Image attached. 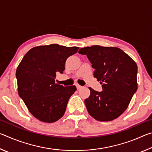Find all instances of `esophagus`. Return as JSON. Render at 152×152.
Segmentation results:
<instances>
[{"label":"esophagus","instance_id":"obj_1","mask_svg":"<svg viewBox=\"0 0 152 152\" xmlns=\"http://www.w3.org/2000/svg\"><path fill=\"white\" fill-rule=\"evenodd\" d=\"M76 88H77V89H80L82 88V86L79 85V84H76Z\"/></svg>","mask_w":152,"mask_h":152}]
</instances>
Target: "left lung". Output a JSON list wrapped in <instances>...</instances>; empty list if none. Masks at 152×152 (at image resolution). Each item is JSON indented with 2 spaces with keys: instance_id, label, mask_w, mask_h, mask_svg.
<instances>
[{
  "instance_id": "1",
  "label": "left lung",
  "mask_w": 152,
  "mask_h": 152,
  "mask_svg": "<svg viewBox=\"0 0 152 152\" xmlns=\"http://www.w3.org/2000/svg\"><path fill=\"white\" fill-rule=\"evenodd\" d=\"M86 55L94 69V77L102 84V91L90 87L84 100L91 116L99 121H110L127 109L137 90V66L132 58L115 47L92 45L78 51Z\"/></svg>"
}]
</instances>
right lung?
Here are the masks:
<instances>
[{"label": "right lung", "mask_w": 152, "mask_h": 152, "mask_svg": "<svg viewBox=\"0 0 152 152\" xmlns=\"http://www.w3.org/2000/svg\"><path fill=\"white\" fill-rule=\"evenodd\" d=\"M78 47L58 44L33 48L25 55L16 70L17 89L29 111L42 122L53 123L63 117L75 86L56 83V74L65 70L67 58Z\"/></svg>", "instance_id": "right-lung-1"}]
</instances>
